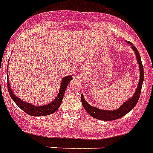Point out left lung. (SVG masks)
<instances>
[{"mask_svg": "<svg viewBox=\"0 0 153 153\" xmlns=\"http://www.w3.org/2000/svg\"><path fill=\"white\" fill-rule=\"evenodd\" d=\"M131 45L133 50L134 51L136 54V57H137V62L139 64V67H140V81H139L138 86H137V90H136L135 93L131 97V99L126 101L122 105L120 106L119 108L116 109L114 111H108V110H102V109H99L96 107L91 106L90 105L86 102V101L84 99L82 94H81V102L83 108L85 110L87 111L88 114H90L92 117H95L96 119L102 120H114L116 119L120 118L123 116L127 114L128 112L131 111L133 108L136 106L137 102H138L139 99H140V96L141 89H142V85L143 82V78H144V73H143V67L142 62H141L140 55L139 54V51H137V48L133 44Z\"/></svg>", "mask_w": 153, "mask_h": 153, "instance_id": "left-lung-1", "label": "left lung"}]
</instances>
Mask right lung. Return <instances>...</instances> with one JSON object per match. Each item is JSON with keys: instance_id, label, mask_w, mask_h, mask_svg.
<instances>
[{"instance_id": "obj_1", "label": "right lung", "mask_w": 153, "mask_h": 153, "mask_svg": "<svg viewBox=\"0 0 153 153\" xmlns=\"http://www.w3.org/2000/svg\"><path fill=\"white\" fill-rule=\"evenodd\" d=\"M73 78L71 76H65L64 78H63L62 81H61V88H60L59 92L57 94V96L55 98V99L53 102H51V103H48V105L42 106H36L34 105L29 104V103H27V102L21 100L20 99L16 97L14 94H13L12 89H11L10 86V82L8 81L9 79H7V89L11 99L16 103V105L19 108H20L23 111L26 112V114L32 116L48 115V114H53L60 107V105L61 104V102H62L63 96L64 95V92H65L70 81Z\"/></svg>"}]
</instances>
